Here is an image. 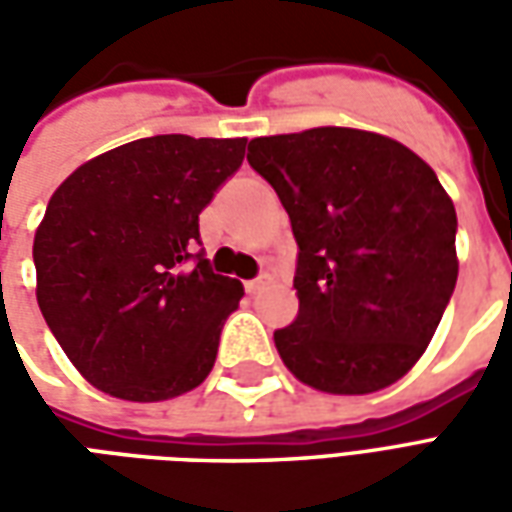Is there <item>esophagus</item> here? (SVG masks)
Returning <instances> with one entry per match:
<instances>
[{
	"label": "esophagus",
	"instance_id": "1",
	"mask_svg": "<svg viewBox=\"0 0 512 512\" xmlns=\"http://www.w3.org/2000/svg\"><path fill=\"white\" fill-rule=\"evenodd\" d=\"M268 282H271L268 274H260L257 279H249V282H246V293H257V290L263 288V285H268Z\"/></svg>",
	"mask_w": 512,
	"mask_h": 512
}]
</instances>
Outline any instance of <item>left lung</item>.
Masks as SVG:
<instances>
[{
    "label": "left lung",
    "instance_id": "8db88e82",
    "mask_svg": "<svg viewBox=\"0 0 512 512\" xmlns=\"http://www.w3.org/2000/svg\"><path fill=\"white\" fill-rule=\"evenodd\" d=\"M246 158L299 244V318L274 332L285 367L329 395L395 384L458 279V219L436 172L397 139L343 126L257 136Z\"/></svg>",
    "mask_w": 512,
    "mask_h": 512
}]
</instances>
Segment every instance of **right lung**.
I'll return each instance as SVG.
<instances>
[{
    "label": "right lung",
    "instance_id": "1",
    "mask_svg": "<svg viewBox=\"0 0 512 512\" xmlns=\"http://www.w3.org/2000/svg\"><path fill=\"white\" fill-rule=\"evenodd\" d=\"M244 150V136H147L84 161L51 194L32 244L38 307L95 389L156 403L213 370L244 285L194 249L200 211Z\"/></svg>",
    "mask_w": 512,
    "mask_h": 512
}]
</instances>
